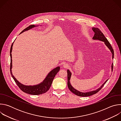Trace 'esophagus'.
<instances>
[{
  "mask_svg": "<svg viewBox=\"0 0 121 121\" xmlns=\"http://www.w3.org/2000/svg\"><path fill=\"white\" fill-rule=\"evenodd\" d=\"M63 67L64 68H67L68 67V65H67V64H64V65H63Z\"/></svg>",
  "mask_w": 121,
  "mask_h": 121,
  "instance_id": "1",
  "label": "esophagus"
}]
</instances>
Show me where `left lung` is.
<instances>
[{"label":"left lung","mask_w":121,"mask_h":121,"mask_svg":"<svg viewBox=\"0 0 121 121\" xmlns=\"http://www.w3.org/2000/svg\"><path fill=\"white\" fill-rule=\"evenodd\" d=\"M92 30L94 32V35L92 39L93 40H99V41H101L102 42H104L105 45L110 50L112 54V59H113V57H114L113 49H112L110 43L108 42L107 39L105 38V36L104 35V34H103V33L98 28H92ZM111 68H112V70H113V63H112V64ZM67 86H68V89H69V90L72 93H73L75 95L80 96V97H88V96H90L93 95L97 93L98 91H99L101 90V89L102 88L103 86H104V85L107 82V81L108 80V79H107L104 82V83H103V84L100 86V87L99 88L97 89V90H95L92 91H89V92H82L78 91L77 90H76L73 88V86L71 85V84L70 83V81L72 73L69 69L67 70Z\"/></svg>","instance_id":"obj_1"}]
</instances>
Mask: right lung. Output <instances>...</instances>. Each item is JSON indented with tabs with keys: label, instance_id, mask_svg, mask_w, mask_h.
<instances>
[{
	"label": "right lung",
	"instance_id": "right-lung-1",
	"mask_svg": "<svg viewBox=\"0 0 121 121\" xmlns=\"http://www.w3.org/2000/svg\"><path fill=\"white\" fill-rule=\"evenodd\" d=\"M38 25H31L26 28V29H24L21 33L22 32L31 29H32L35 27H37ZM20 33V34H21ZM13 43L12 44L10 50V73L12 77L13 78V79L14 80L15 82L17 84V85L18 86V87L20 89L27 94L34 95H37L43 94L47 92L49 89L50 88L52 83L53 82V79L55 77L56 74L60 70V66H57L56 67L54 68L48 74H47L46 78L44 79L40 83L34 85H25L22 84V83H20L18 80H17V79L15 78V77L13 75L11 69L12 68V46L13 45Z\"/></svg>",
	"mask_w": 121,
	"mask_h": 121
}]
</instances>
